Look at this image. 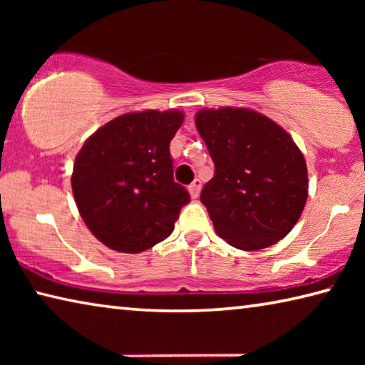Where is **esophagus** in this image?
I'll return each mask as SVG.
<instances>
[{
	"instance_id": "esophagus-1",
	"label": "esophagus",
	"mask_w": 365,
	"mask_h": 365,
	"mask_svg": "<svg viewBox=\"0 0 365 365\" xmlns=\"http://www.w3.org/2000/svg\"><path fill=\"white\" fill-rule=\"evenodd\" d=\"M201 180L200 178H196V180L190 185L188 187V191H190V195H191V197H193V200H196L197 196H200V191H201Z\"/></svg>"
}]
</instances>
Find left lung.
<instances>
[{
  "mask_svg": "<svg viewBox=\"0 0 365 365\" xmlns=\"http://www.w3.org/2000/svg\"><path fill=\"white\" fill-rule=\"evenodd\" d=\"M195 123L215 168L201 202L219 237L243 251L285 238L307 200L306 160L289 133L245 108L202 109Z\"/></svg>",
  "mask_w": 365,
  "mask_h": 365,
  "instance_id": "obj_1",
  "label": "left lung"
}]
</instances>
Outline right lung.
Here are the masks:
<instances>
[{
	"mask_svg": "<svg viewBox=\"0 0 365 365\" xmlns=\"http://www.w3.org/2000/svg\"><path fill=\"white\" fill-rule=\"evenodd\" d=\"M180 110H143L115 117L78 151L72 191L86 227L108 248L141 252L174 232L187 188L174 182L170 140Z\"/></svg>",
	"mask_w": 365,
	"mask_h": 365,
	"instance_id": "add662e5",
	"label": "right lung"
}]
</instances>
